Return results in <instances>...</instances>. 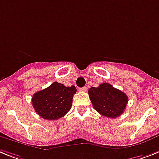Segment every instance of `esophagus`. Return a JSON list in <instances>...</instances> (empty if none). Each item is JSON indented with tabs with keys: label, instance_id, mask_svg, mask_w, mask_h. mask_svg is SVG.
<instances>
[{
	"label": "esophagus",
	"instance_id": "obj_1",
	"mask_svg": "<svg viewBox=\"0 0 159 159\" xmlns=\"http://www.w3.org/2000/svg\"><path fill=\"white\" fill-rule=\"evenodd\" d=\"M87 89H88L87 87H83V88H80V89H79V90L81 92H86L87 91Z\"/></svg>",
	"mask_w": 159,
	"mask_h": 159
}]
</instances>
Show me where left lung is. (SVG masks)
I'll return each mask as SVG.
<instances>
[{
    "mask_svg": "<svg viewBox=\"0 0 159 159\" xmlns=\"http://www.w3.org/2000/svg\"><path fill=\"white\" fill-rule=\"evenodd\" d=\"M93 109L103 116L115 119L124 113L128 102V96L108 83L89 89Z\"/></svg>",
    "mask_w": 159,
    "mask_h": 159,
    "instance_id": "8db88e82",
    "label": "left lung"
}]
</instances>
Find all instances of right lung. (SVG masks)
Here are the masks:
<instances>
[{"label":"right lung","instance_id":"obj_1","mask_svg":"<svg viewBox=\"0 0 159 159\" xmlns=\"http://www.w3.org/2000/svg\"><path fill=\"white\" fill-rule=\"evenodd\" d=\"M76 92L74 85L66 87L54 82L32 97V106L41 118L47 120H56L63 117L71 108L73 96Z\"/></svg>","mask_w":159,"mask_h":159}]
</instances>
